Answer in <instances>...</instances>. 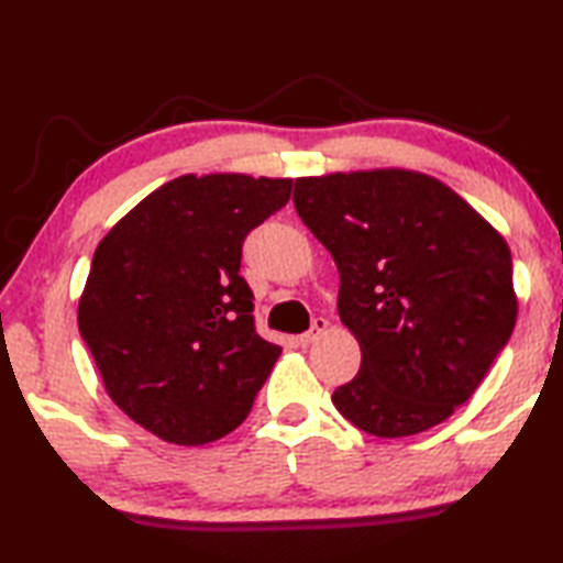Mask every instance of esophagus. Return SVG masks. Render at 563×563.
Wrapping results in <instances>:
<instances>
[{"instance_id": "esophagus-1", "label": "esophagus", "mask_w": 563, "mask_h": 563, "mask_svg": "<svg viewBox=\"0 0 563 563\" xmlns=\"http://www.w3.org/2000/svg\"><path fill=\"white\" fill-rule=\"evenodd\" d=\"M325 330H328V320H325V318H316V320H312L310 330L302 332V335L298 338V342H300L302 347H308V345H312V342H316Z\"/></svg>"}]
</instances>
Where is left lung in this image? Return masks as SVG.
Segmentation results:
<instances>
[{
	"label": "left lung",
	"mask_w": 563,
	"mask_h": 563,
	"mask_svg": "<svg viewBox=\"0 0 563 563\" xmlns=\"http://www.w3.org/2000/svg\"><path fill=\"white\" fill-rule=\"evenodd\" d=\"M292 203L338 265V312L362 350L332 405L385 440L444 422L517 322L507 241L442 180L405 168L298 178Z\"/></svg>",
	"instance_id": "8db88e82"
}]
</instances>
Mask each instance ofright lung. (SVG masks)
<instances>
[{
    "label": "right lung",
    "mask_w": 563,
    "mask_h": 563,
    "mask_svg": "<svg viewBox=\"0 0 563 563\" xmlns=\"http://www.w3.org/2000/svg\"><path fill=\"white\" fill-rule=\"evenodd\" d=\"M290 188V178L180 176L93 253L79 332L109 397L164 442L198 446L233 432L280 357L255 332L241 255Z\"/></svg>",
    "instance_id": "add662e5"
}]
</instances>
